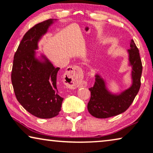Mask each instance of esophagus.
Here are the masks:
<instances>
[{
  "instance_id": "34e87169",
  "label": "esophagus",
  "mask_w": 153,
  "mask_h": 153,
  "mask_svg": "<svg viewBox=\"0 0 153 153\" xmlns=\"http://www.w3.org/2000/svg\"><path fill=\"white\" fill-rule=\"evenodd\" d=\"M82 76L83 72L81 68L77 66H71L68 68L64 74V76L67 79L65 83L71 87L78 88L79 86V81L82 78Z\"/></svg>"
}]
</instances>
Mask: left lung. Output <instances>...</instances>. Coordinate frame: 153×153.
<instances>
[{
	"instance_id": "left-lung-1",
	"label": "left lung",
	"mask_w": 153,
	"mask_h": 153,
	"mask_svg": "<svg viewBox=\"0 0 153 153\" xmlns=\"http://www.w3.org/2000/svg\"><path fill=\"white\" fill-rule=\"evenodd\" d=\"M129 63L131 67L132 83L129 88L120 94H112L106 86L105 81L99 74L95 75L93 87L89 88L91 96L88 104V110L97 118H107L125 112L132 103L141 86L142 63L139 51L134 42H130Z\"/></svg>"
}]
</instances>
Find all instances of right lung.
<instances>
[{
  "label": "right lung",
  "instance_id": "obj_1",
  "mask_svg": "<svg viewBox=\"0 0 153 153\" xmlns=\"http://www.w3.org/2000/svg\"><path fill=\"white\" fill-rule=\"evenodd\" d=\"M39 23L26 32L14 56L11 79L14 94L23 107L39 118H51L61 110L63 98L57 88L59 68L42 55L36 58L38 42L54 21Z\"/></svg>",
  "mask_w": 153,
  "mask_h": 153
}]
</instances>
